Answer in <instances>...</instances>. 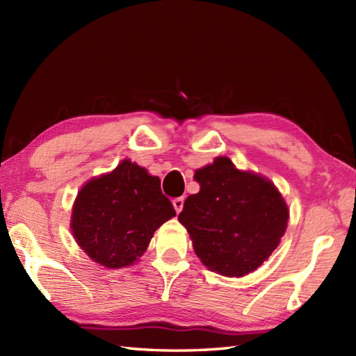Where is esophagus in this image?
<instances>
[{
    "label": "esophagus",
    "instance_id": "esophagus-1",
    "mask_svg": "<svg viewBox=\"0 0 356 356\" xmlns=\"http://www.w3.org/2000/svg\"><path fill=\"white\" fill-rule=\"evenodd\" d=\"M184 202H185L184 197H176L172 200V207H174V209H176L177 214L184 209Z\"/></svg>",
    "mask_w": 356,
    "mask_h": 356
}]
</instances>
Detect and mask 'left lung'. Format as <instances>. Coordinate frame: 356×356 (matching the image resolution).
I'll return each instance as SVG.
<instances>
[{"instance_id":"obj_1","label":"left lung","mask_w":356,"mask_h":356,"mask_svg":"<svg viewBox=\"0 0 356 356\" xmlns=\"http://www.w3.org/2000/svg\"><path fill=\"white\" fill-rule=\"evenodd\" d=\"M200 185L184 203L179 222L194 252L209 270L243 277L275 251L284 236L289 209L270 180L240 171L229 157L194 172Z\"/></svg>"}]
</instances>
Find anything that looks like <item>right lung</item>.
I'll list each match as a JSON object with an SVG mask.
<instances>
[{
    "mask_svg": "<svg viewBox=\"0 0 356 356\" xmlns=\"http://www.w3.org/2000/svg\"><path fill=\"white\" fill-rule=\"evenodd\" d=\"M176 216L161 180L130 159L81 188L70 228L90 259L105 268L131 266L147 251L154 231Z\"/></svg>",
    "mask_w": 356,
    "mask_h": 356,
    "instance_id": "obj_1",
    "label": "right lung"
}]
</instances>
